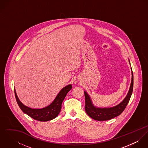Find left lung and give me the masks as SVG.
Wrapping results in <instances>:
<instances>
[{
	"label": "left lung",
	"mask_w": 148,
	"mask_h": 148,
	"mask_svg": "<svg viewBox=\"0 0 148 148\" xmlns=\"http://www.w3.org/2000/svg\"><path fill=\"white\" fill-rule=\"evenodd\" d=\"M130 63V62H129ZM133 89V74L132 70V82L127 96L117 106L111 108H97L93 106L89 95L84 91L85 109L88 115L92 119L97 121H106L119 116L126 108Z\"/></svg>",
	"instance_id": "obj_1"
}]
</instances>
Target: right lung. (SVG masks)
Masks as SVG:
<instances>
[{
	"mask_svg": "<svg viewBox=\"0 0 148 148\" xmlns=\"http://www.w3.org/2000/svg\"><path fill=\"white\" fill-rule=\"evenodd\" d=\"M71 89V84L68 85L64 87L49 106L41 109H33L24 106L19 99L15 89L14 91L17 103L24 113L36 120L39 121H47L54 119L58 116L61 110L62 104L64 99L67 93Z\"/></svg>",
	"mask_w": 148,
	"mask_h": 148,
	"instance_id": "add662e5",
	"label": "right lung"
}]
</instances>
